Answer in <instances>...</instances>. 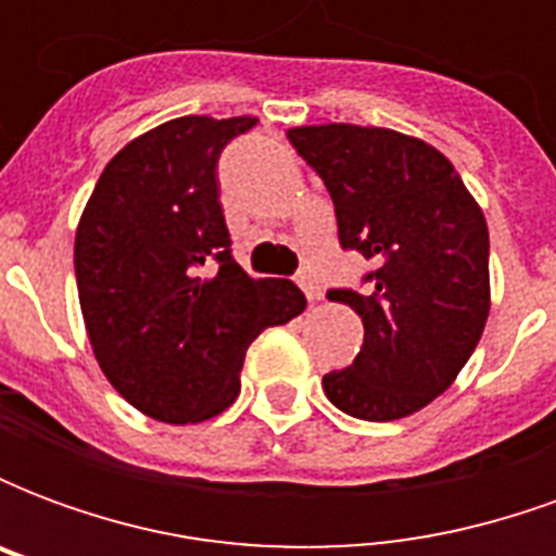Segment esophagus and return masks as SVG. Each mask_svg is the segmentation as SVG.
<instances>
[{
    "label": "esophagus",
    "instance_id": "esophagus-1",
    "mask_svg": "<svg viewBox=\"0 0 556 556\" xmlns=\"http://www.w3.org/2000/svg\"><path fill=\"white\" fill-rule=\"evenodd\" d=\"M298 286H301L303 294H306V301L309 303L321 301V286H318V282H315L309 274H301V277H298Z\"/></svg>",
    "mask_w": 556,
    "mask_h": 556
}]
</instances>
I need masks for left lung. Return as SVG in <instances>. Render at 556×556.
Listing matches in <instances>:
<instances>
[{"label": "left lung", "instance_id": "1", "mask_svg": "<svg viewBox=\"0 0 556 556\" xmlns=\"http://www.w3.org/2000/svg\"><path fill=\"white\" fill-rule=\"evenodd\" d=\"M291 146L333 199L339 243L372 258V289L327 291L363 318V349L327 399L390 422L426 408L470 361L491 309L489 226L450 160L390 127L303 125Z\"/></svg>", "mask_w": 556, "mask_h": 556}]
</instances>
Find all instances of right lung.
I'll use <instances>...</instances> for the list:
<instances>
[{
  "instance_id": "add662e5",
  "label": "right lung",
  "mask_w": 556,
  "mask_h": 556,
  "mask_svg": "<svg viewBox=\"0 0 556 556\" xmlns=\"http://www.w3.org/2000/svg\"><path fill=\"white\" fill-rule=\"evenodd\" d=\"M258 118L181 115L115 154L74 241L83 321L106 381L160 422H202L241 393L247 349L303 313L289 279L231 258L217 160Z\"/></svg>"
}]
</instances>
